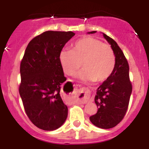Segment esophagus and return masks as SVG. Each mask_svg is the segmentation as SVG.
Listing matches in <instances>:
<instances>
[{"label": "esophagus", "instance_id": "1", "mask_svg": "<svg viewBox=\"0 0 149 149\" xmlns=\"http://www.w3.org/2000/svg\"><path fill=\"white\" fill-rule=\"evenodd\" d=\"M74 89H77V87L74 84ZM89 92L88 90V89L86 88H83V89H80V90L77 91V97L78 98V101L81 102V103L85 104L86 103V101H88V99L89 98Z\"/></svg>", "mask_w": 149, "mask_h": 149}]
</instances>
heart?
<instances>
[{"label":"heart","mask_w":149,"mask_h":149,"mask_svg":"<svg viewBox=\"0 0 149 149\" xmlns=\"http://www.w3.org/2000/svg\"><path fill=\"white\" fill-rule=\"evenodd\" d=\"M60 61L68 75H74L82 64L84 69L79 78L83 81L101 82L113 71L116 56L110 45L92 36H84L74 43L71 51L60 52Z\"/></svg>","instance_id":"heart-1"}]
</instances>
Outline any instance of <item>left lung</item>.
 <instances>
[{"label": "left lung", "instance_id": "left-lung-1", "mask_svg": "<svg viewBox=\"0 0 149 149\" xmlns=\"http://www.w3.org/2000/svg\"><path fill=\"white\" fill-rule=\"evenodd\" d=\"M92 31L89 33H94ZM111 45L116 56L114 69L108 78L97 89L95 102L98 107L95 115L89 117L91 122L98 127L109 129L116 126L125 116L132 92L129 77V65L122 49L113 39L103 33Z\"/></svg>", "mask_w": 149, "mask_h": 149}]
</instances>
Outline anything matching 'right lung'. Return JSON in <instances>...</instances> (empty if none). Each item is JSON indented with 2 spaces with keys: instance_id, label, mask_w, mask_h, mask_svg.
Here are the masks:
<instances>
[{
  "instance_id": "obj_1",
  "label": "right lung",
  "mask_w": 149,
  "mask_h": 149,
  "mask_svg": "<svg viewBox=\"0 0 149 149\" xmlns=\"http://www.w3.org/2000/svg\"><path fill=\"white\" fill-rule=\"evenodd\" d=\"M72 31H45L27 45L20 64L19 94L25 113L34 125L54 131L65 122L68 107L60 97V86L66 81L60 61Z\"/></svg>"
}]
</instances>
